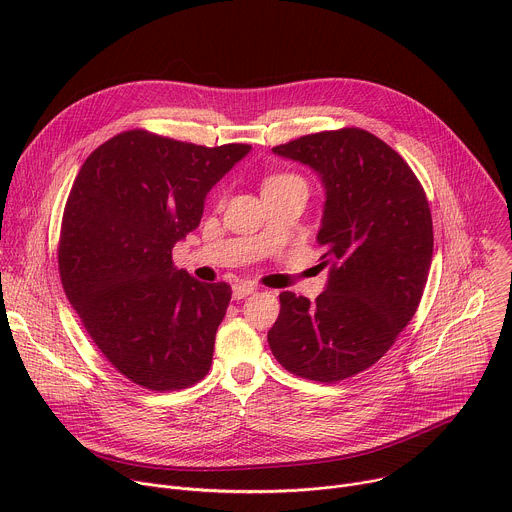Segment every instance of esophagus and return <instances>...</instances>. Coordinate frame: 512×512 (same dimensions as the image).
I'll use <instances>...</instances> for the list:
<instances>
[{
    "label": "esophagus",
    "mask_w": 512,
    "mask_h": 512,
    "mask_svg": "<svg viewBox=\"0 0 512 512\" xmlns=\"http://www.w3.org/2000/svg\"><path fill=\"white\" fill-rule=\"evenodd\" d=\"M255 289H257V287H255L253 283H247V281H237V283L233 285V298H235V300H243V298L251 296Z\"/></svg>",
    "instance_id": "1"
}]
</instances>
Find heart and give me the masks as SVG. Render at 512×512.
I'll return each mask as SVG.
<instances>
[{"label":"heart","mask_w":512,"mask_h":512,"mask_svg":"<svg viewBox=\"0 0 512 512\" xmlns=\"http://www.w3.org/2000/svg\"><path fill=\"white\" fill-rule=\"evenodd\" d=\"M283 178H294V176H273V178H269L267 182H275V180H283Z\"/></svg>","instance_id":"heart-1"}]
</instances>
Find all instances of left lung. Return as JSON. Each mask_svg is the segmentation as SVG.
Wrapping results in <instances>:
<instances>
[{
  "mask_svg": "<svg viewBox=\"0 0 512 512\" xmlns=\"http://www.w3.org/2000/svg\"><path fill=\"white\" fill-rule=\"evenodd\" d=\"M273 152L308 164L326 186L318 243L330 279L314 302L279 294L267 340L285 371L344 381L373 367L417 312L433 253L429 202L409 164L360 127L302 135Z\"/></svg>",
  "mask_w": 512,
  "mask_h": 512,
  "instance_id": "1",
  "label": "left lung"
}]
</instances>
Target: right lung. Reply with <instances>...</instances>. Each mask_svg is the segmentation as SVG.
I'll return each mask as SVG.
<instances>
[{
  "instance_id": "obj_1",
  "label": "right lung",
  "mask_w": 512,
  "mask_h": 512,
  "mask_svg": "<svg viewBox=\"0 0 512 512\" xmlns=\"http://www.w3.org/2000/svg\"><path fill=\"white\" fill-rule=\"evenodd\" d=\"M249 150L129 129L101 143L72 182L58 239L64 294L111 367L143 389L180 391L210 369L233 291L176 269L172 249Z\"/></svg>"
}]
</instances>
